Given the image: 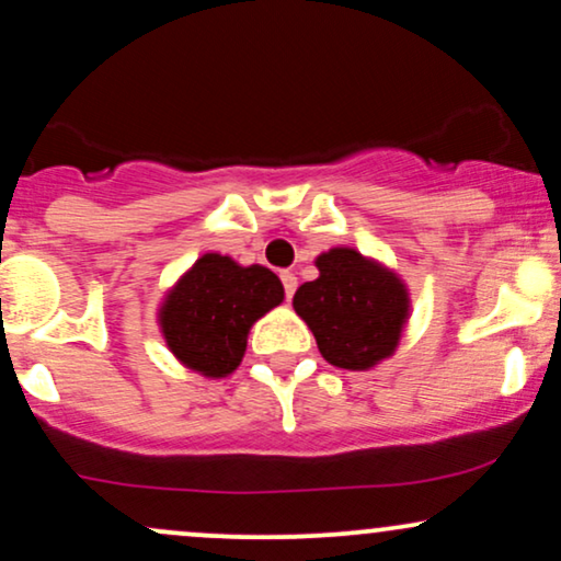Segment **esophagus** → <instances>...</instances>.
Listing matches in <instances>:
<instances>
[{"mask_svg":"<svg viewBox=\"0 0 561 561\" xmlns=\"http://www.w3.org/2000/svg\"><path fill=\"white\" fill-rule=\"evenodd\" d=\"M282 285H285V295L289 300L295 295V289H298V276H295L293 272H282Z\"/></svg>","mask_w":561,"mask_h":561,"instance_id":"1","label":"esophagus"}]
</instances>
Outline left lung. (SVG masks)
Listing matches in <instances>:
<instances>
[{
	"mask_svg": "<svg viewBox=\"0 0 561 561\" xmlns=\"http://www.w3.org/2000/svg\"><path fill=\"white\" fill-rule=\"evenodd\" d=\"M319 276L298 287L295 313L317 337L332 366L366 371L398 351L411 317V295L401 274L356 248L317 255Z\"/></svg>",
	"mask_w": 561,
	"mask_h": 561,
	"instance_id": "8db88e82",
	"label": "left lung"
}]
</instances>
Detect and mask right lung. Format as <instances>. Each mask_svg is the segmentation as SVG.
Here are the masks:
<instances>
[{"mask_svg": "<svg viewBox=\"0 0 561 561\" xmlns=\"http://www.w3.org/2000/svg\"><path fill=\"white\" fill-rule=\"evenodd\" d=\"M282 300L285 287L272 268L205 253L163 295L158 327L179 364L221 379L242 364L250 327Z\"/></svg>", "mask_w": 561, "mask_h": 561, "instance_id": "add662e5", "label": "right lung"}]
</instances>
